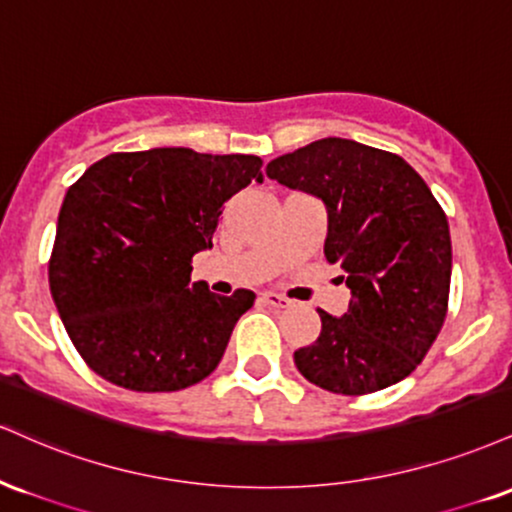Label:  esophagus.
I'll return each instance as SVG.
<instances>
[{
  "label": "esophagus",
  "mask_w": 512,
  "mask_h": 512,
  "mask_svg": "<svg viewBox=\"0 0 512 512\" xmlns=\"http://www.w3.org/2000/svg\"><path fill=\"white\" fill-rule=\"evenodd\" d=\"M263 302H266L268 306H273V309H287L292 302L287 297H282V294L278 292H263Z\"/></svg>",
  "instance_id": "obj_1"
}]
</instances>
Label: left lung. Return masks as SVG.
<instances>
[{
  "label": "left lung",
  "instance_id": "8db88e82",
  "mask_svg": "<svg viewBox=\"0 0 512 512\" xmlns=\"http://www.w3.org/2000/svg\"><path fill=\"white\" fill-rule=\"evenodd\" d=\"M266 174L326 206L323 254L352 292L347 314L318 311L321 335L294 352L299 374L340 395L410 376L446 321L453 270L429 186L400 155L335 136L270 160Z\"/></svg>",
  "mask_w": 512,
  "mask_h": 512
}]
</instances>
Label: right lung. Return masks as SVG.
<instances>
[{"mask_svg": "<svg viewBox=\"0 0 512 512\" xmlns=\"http://www.w3.org/2000/svg\"><path fill=\"white\" fill-rule=\"evenodd\" d=\"M256 155L191 148L112 153L66 191L50 258V292L71 342L105 381L172 393L215 371L256 294L191 282L213 246L222 203L263 182Z\"/></svg>", "mask_w": 512, "mask_h": 512, "instance_id": "1", "label": "right lung"}]
</instances>
